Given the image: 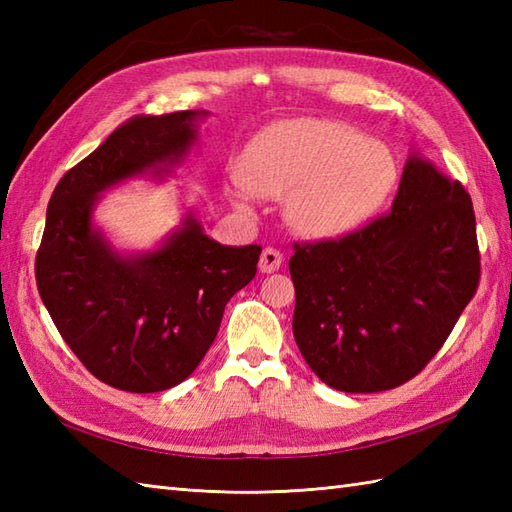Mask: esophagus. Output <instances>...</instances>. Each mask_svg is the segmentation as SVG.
Wrapping results in <instances>:
<instances>
[{
    "instance_id": "esophagus-1",
    "label": "esophagus",
    "mask_w": 512,
    "mask_h": 512,
    "mask_svg": "<svg viewBox=\"0 0 512 512\" xmlns=\"http://www.w3.org/2000/svg\"><path fill=\"white\" fill-rule=\"evenodd\" d=\"M281 262H284L281 250H277L273 246H266L262 250V257H259V270H262V273H275V270L281 268Z\"/></svg>"
}]
</instances>
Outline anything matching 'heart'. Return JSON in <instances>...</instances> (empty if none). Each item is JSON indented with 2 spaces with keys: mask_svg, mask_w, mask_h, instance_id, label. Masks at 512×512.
Instances as JSON below:
<instances>
[{
  "mask_svg": "<svg viewBox=\"0 0 512 512\" xmlns=\"http://www.w3.org/2000/svg\"><path fill=\"white\" fill-rule=\"evenodd\" d=\"M237 182L264 198H286L297 231L336 237L363 226L389 198L398 178L391 151L339 121L299 118L268 127L248 143ZM248 209L244 193L235 195Z\"/></svg>",
  "mask_w": 512,
  "mask_h": 512,
  "instance_id": "b5f03b06",
  "label": "heart"
}]
</instances>
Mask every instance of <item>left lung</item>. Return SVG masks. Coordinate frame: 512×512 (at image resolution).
Here are the masks:
<instances>
[{
	"label": "left lung",
	"mask_w": 512,
	"mask_h": 512,
	"mask_svg": "<svg viewBox=\"0 0 512 512\" xmlns=\"http://www.w3.org/2000/svg\"><path fill=\"white\" fill-rule=\"evenodd\" d=\"M292 248L295 341L312 372L347 394L418 376L480 286L471 195L416 156L389 213Z\"/></svg>",
	"instance_id": "1"
}]
</instances>
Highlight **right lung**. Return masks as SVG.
<instances>
[{
  "label": "right lung",
  "mask_w": 512,
  "mask_h": 512,
  "mask_svg": "<svg viewBox=\"0 0 512 512\" xmlns=\"http://www.w3.org/2000/svg\"><path fill=\"white\" fill-rule=\"evenodd\" d=\"M204 112L138 114L52 191L35 259L43 306L76 358L105 385L154 394L209 352L224 306L257 273L262 246H222L193 217L154 253L123 257L92 228L96 195L178 162Z\"/></svg>",
  "instance_id": "obj_1"
}]
</instances>
